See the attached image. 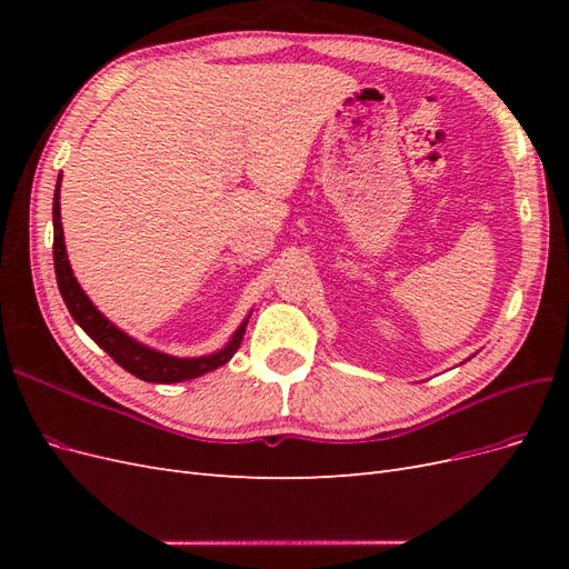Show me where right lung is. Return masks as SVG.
I'll list each match as a JSON object with an SVG mask.
<instances>
[{
	"instance_id": "add662e5",
	"label": "right lung",
	"mask_w": 569,
	"mask_h": 569,
	"mask_svg": "<svg viewBox=\"0 0 569 569\" xmlns=\"http://www.w3.org/2000/svg\"><path fill=\"white\" fill-rule=\"evenodd\" d=\"M59 199H61V173H59L57 189H54V206H51V220H54L57 284H59V291H61L68 313H71L82 330L90 335V339H94L120 368L128 370L134 377H140V380H144V382H153V385H173V382L194 380V377H201V375L228 363V360L237 353L239 343H242V339H244L249 316L242 320V325L237 327L234 335L230 337V341L222 349H218L213 353H206V356L180 358V356H170L159 349L147 347V343H142V341H137L134 337L120 330V327H116L104 313H101L99 308L90 301V297L84 295L82 287L78 284L71 261H68Z\"/></svg>"
}]
</instances>
